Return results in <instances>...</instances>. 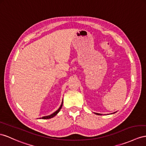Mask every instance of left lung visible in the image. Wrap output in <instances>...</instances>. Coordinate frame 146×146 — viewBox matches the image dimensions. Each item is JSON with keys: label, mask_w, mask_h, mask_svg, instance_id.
I'll use <instances>...</instances> for the list:
<instances>
[{"label": "left lung", "mask_w": 146, "mask_h": 146, "mask_svg": "<svg viewBox=\"0 0 146 146\" xmlns=\"http://www.w3.org/2000/svg\"><path fill=\"white\" fill-rule=\"evenodd\" d=\"M96 115H102V114H100V113H95Z\"/></svg>", "instance_id": "obj_1"}]
</instances>
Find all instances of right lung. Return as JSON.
Wrapping results in <instances>:
<instances>
[{"mask_svg": "<svg viewBox=\"0 0 146 146\" xmlns=\"http://www.w3.org/2000/svg\"><path fill=\"white\" fill-rule=\"evenodd\" d=\"M62 105H63V101H62V104H61V106H60V107H59V109L56 111H55L54 113H53L52 114H51V115H48V116H45V117H42V118H42V119H49V118H53L54 117H55V116L57 115L58 112L60 111V109H61V108H62Z\"/></svg>", "mask_w": 146, "mask_h": 146, "instance_id": "obj_1", "label": "right lung"}]
</instances>
